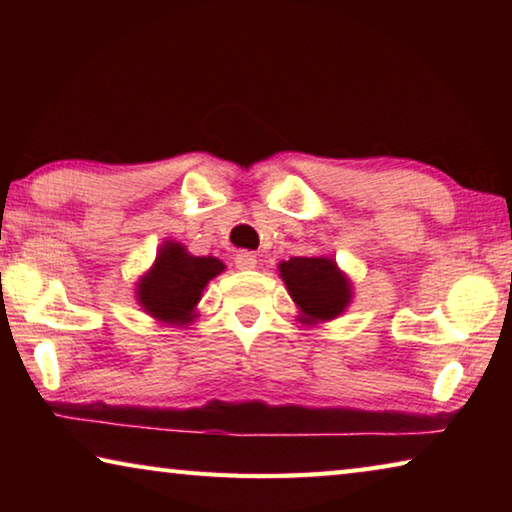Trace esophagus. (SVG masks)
Returning <instances> with one entry per match:
<instances>
[{
  "label": "esophagus",
  "instance_id": "esophagus-1",
  "mask_svg": "<svg viewBox=\"0 0 512 512\" xmlns=\"http://www.w3.org/2000/svg\"><path fill=\"white\" fill-rule=\"evenodd\" d=\"M235 264L239 271H253V268L257 266V255L248 253V250H241V253H237V257H235Z\"/></svg>",
  "mask_w": 512,
  "mask_h": 512
}]
</instances>
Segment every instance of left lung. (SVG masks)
Listing matches in <instances>:
<instances>
[{
    "instance_id": "1",
    "label": "left lung",
    "mask_w": 512,
    "mask_h": 512,
    "mask_svg": "<svg viewBox=\"0 0 512 512\" xmlns=\"http://www.w3.org/2000/svg\"><path fill=\"white\" fill-rule=\"evenodd\" d=\"M291 298L307 320L336 318L350 302V284L327 257H291L280 264Z\"/></svg>"
}]
</instances>
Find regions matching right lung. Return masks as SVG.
Masks as SVG:
<instances>
[{
    "label": "right lung",
    "mask_w": 512,
    "mask_h": 512,
    "mask_svg": "<svg viewBox=\"0 0 512 512\" xmlns=\"http://www.w3.org/2000/svg\"><path fill=\"white\" fill-rule=\"evenodd\" d=\"M216 257H194L180 244H164L137 289L142 307L164 323L185 325L194 318L205 284L223 271Z\"/></svg>",
    "instance_id": "obj_1"
}]
</instances>
